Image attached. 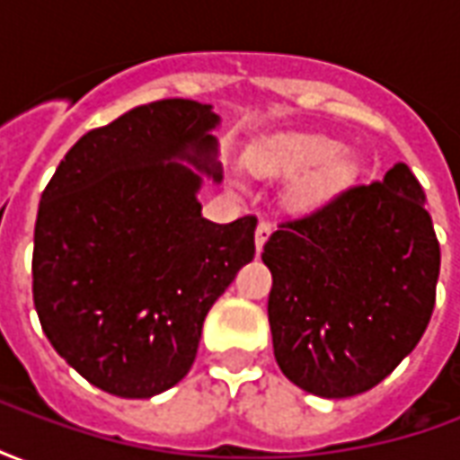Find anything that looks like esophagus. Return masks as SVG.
<instances>
[{"label": "esophagus", "instance_id": "1", "mask_svg": "<svg viewBox=\"0 0 460 460\" xmlns=\"http://www.w3.org/2000/svg\"><path fill=\"white\" fill-rule=\"evenodd\" d=\"M270 234H273V226H270L269 221H261L259 226H256V251H263V243L270 239Z\"/></svg>", "mask_w": 460, "mask_h": 460}]
</instances>
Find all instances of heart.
I'll return each instance as SVG.
<instances>
[{
	"mask_svg": "<svg viewBox=\"0 0 460 460\" xmlns=\"http://www.w3.org/2000/svg\"><path fill=\"white\" fill-rule=\"evenodd\" d=\"M261 174H300L315 170L300 181L293 201L300 209H313L335 197L352 177V164L342 155V145L330 137L298 135L276 142L253 162Z\"/></svg>",
	"mask_w": 460,
	"mask_h": 460,
	"instance_id": "heart-1",
	"label": "heart"
}]
</instances>
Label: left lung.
I'll list each match as a JSON object with an SVG mask.
<instances>
[{
  "label": "left lung",
  "instance_id": "obj_1",
  "mask_svg": "<svg viewBox=\"0 0 460 460\" xmlns=\"http://www.w3.org/2000/svg\"><path fill=\"white\" fill-rule=\"evenodd\" d=\"M424 190L404 162L280 224L261 259L273 276L269 323L280 372L310 394L376 386L424 335L441 249Z\"/></svg>",
  "mask_w": 460,
  "mask_h": 460
}]
</instances>
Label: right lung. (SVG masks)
I'll return each instance as SVG.
<instances>
[{"mask_svg": "<svg viewBox=\"0 0 460 460\" xmlns=\"http://www.w3.org/2000/svg\"><path fill=\"white\" fill-rule=\"evenodd\" d=\"M219 115L167 98L85 132L46 184L34 226V305L46 338L108 394L150 399L190 372L201 325L253 261L256 217H201L219 181Z\"/></svg>", "mask_w": 460, "mask_h": 460, "instance_id": "1", "label": "right lung"}]
</instances>
